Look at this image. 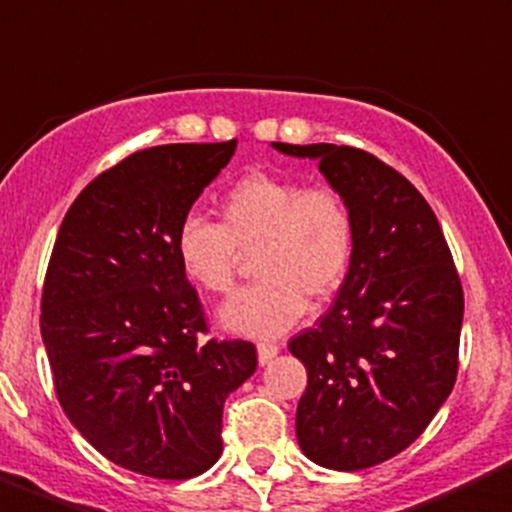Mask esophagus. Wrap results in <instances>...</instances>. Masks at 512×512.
Listing matches in <instances>:
<instances>
[{"label":"esophagus","mask_w":512,"mask_h":512,"mask_svg":"<svg viewBox=\"0 0 512 512\" xmlns=\"http://www.w3.org/2000/svg\"><path fill=\"white\" fill-rule=\"evenodd\" d=\"M278 345H275V342H260V345H257V361H260V366H265V363H270L275 358V355H278Z\"/></svg>","instance_id":"34e87169"}]
</instances>
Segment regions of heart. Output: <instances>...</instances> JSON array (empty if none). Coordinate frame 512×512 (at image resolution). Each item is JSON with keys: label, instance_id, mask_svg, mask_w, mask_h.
<instances>
[{"label": "heart", "instance_id": "1", "mask_svg": "<svg viewBox=\"0 0 512 512\" xmlns=\"http://www.w3.org/2000/svg\"><path fill=\"white\" fill-rule=\"evenodd\" d=\"M355 213L327 182L250 172L221 198V224L185 216L177 226L175 255L182 275L206 293H229L242 252H255L260 281L221 309L224 330L244 337H275L291 330L306 299L330 301L355 257Z\"/></svg>", "mask_w": 512, "mask_h": 512}]
</instances>
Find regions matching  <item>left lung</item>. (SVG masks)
I'll list each match as a JSON object with an SVG mask.
<instances>
[{"label":"left lung","instance_id":"1","mask_svg":"<svg viewBox=\"0 0 512 512\" xmlns=\"http://www.w3.org/2000/svg\"><path fill=\"white\" fill-rule=\"evenodd\" d=\"M273 146L319 159L358 226L335 304L288 342L309 379L296 438L327 469L384 464L420 438L456 384L461 278L433 208L394 167L355 146Z\"/></svg>","mask_w":512,"mask_h":512}]
</instances>
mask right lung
Wrapping results in <instances>:
<instances>
[{
	"label": "right lung",
	"mask_w": 512,
	"mask_h": 512,
	"mask_svg": "<svg viewBox=\"0 0 512 512\" xmlns=\"http://www.w3.org/2000/svg\"><path fill=\"white\" fill-rule=\"evenodd\" d=\"M237 141L136 151L77 195L53 244L41 335L71 425L113 464L190 479L221 456L231 391L257 368L247 340H208L175 234Z\"/></svg>",
	"instance_id": "1"
}]
</instances>
